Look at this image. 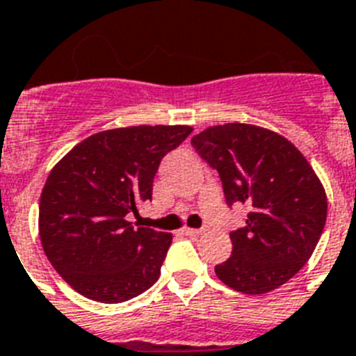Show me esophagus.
Here are the masks:
<instances>
[{
	"label": "esophagus",
	"instance_id": "34e87169",
	"mask_svg": "<svg viewBox=\"0 0 356 356\" xmlns=\"http://www.w3.org/2000/svg\"><path fill=\"white\" fill-rule=\"evenodd\" d=\"M183 232L186 234V236H190V238H197V236L203 234V228H184Z\"/></svg>",
	"mask_w": 356,
	"mask_h": 356
}]
</instances>
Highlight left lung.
Instances as JSON below:
<instances>
[{
	"instance_id": "8db88e82",
	"label": "left lung",
	"mask_w": 356,
	"mask_h": 356,
	"mask_svg": "<svg viewBox=\"0 0 356 356\" xmlns=\"http://www.w3.org/2000/svg\"><path fill=\"white\" fill-rule=\"evenodd\" d=\"M218 170L228 207L248 208L243 228L230 232L232 256L218 278L243 294L270 293L307 263L322 236L327 197L320 179L287 138L252 124H223L192 137Z\"/></svg>"
}]
</instances>
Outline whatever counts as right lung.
<instances>
[{"instance_id":"add662e5","label":"right lung","mask_w":356,"mask_h":356,"mask_svg":"<svg viewBox=\"0 0 356 356\" xmlns=\"http://www.w3.org/2000/svg\"><path fill=\"white\" fill-rule=\"evenodd\" d=\"M190 133V126L95 133L51 170L40 197V239L76 293L120 303L157 282L172 234L135 228L128 216L152 199L159 164Z\"/></svg>"}]
</instances>
